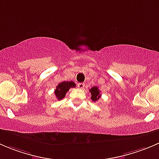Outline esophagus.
<instances>
[{"label": "esophagus", "mask_w": 159, "mask_h": 159, "mask_svg": "<svg viewBox=\"0 0 159 159\" xmlns=\"http://www.w3.org/2000/svg\"><path fill=\"white\" fill-rule=\"evenodd\" d=\"M84 83H79V84H78V88L80 89H83L84 88Z\"/></svg>", "instance_id": "esophagus-1"}]
</instances>
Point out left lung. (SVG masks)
Wrapping results in <instances>:
<instances>
[{"instance_id": "obj_1", "label": "left lung", "mask_w": 159, "mask_h": 159, "mask_svg": "<svg viewBox=\"0 0 159 159\" xmlns=\"http://www.w3.org/2000/svg\"><path fill=\"white\" fill-rule=\"evenodd\" d=\"M90 92L91 94V100L93 102H97L99 98H101V91L98 89V87H93L90 89Z\"/></svg>"}]
</instances>
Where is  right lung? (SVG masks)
Instances as JSON below:
<instances>
[{"mask_svg": "<svg viewBox=\"0 0 159 159\" xmlns=\"http://www.w3.org/2000/svg\"><path fill=\"white\" fill-rule=\"evenodd\" d=\"M75 83L74 81H63L57 84L56 89L54 90V94L58 100H61L66 95V93L69 91L70 88L75 87Z\"/></svg>", "mask_w": 159, "mask_h": 159, "instance_id": "1", "label": "right lung"}]
</instances>
